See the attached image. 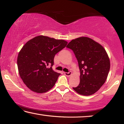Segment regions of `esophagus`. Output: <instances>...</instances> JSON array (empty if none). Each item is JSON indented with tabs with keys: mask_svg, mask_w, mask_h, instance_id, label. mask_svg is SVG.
Masks as SVG:
<instances>
[{
	"mask_svg": "<svg viewBox=\"0 0 124 124\" xmlns=\"http://www.w3.org/2000/svg\"><path fill=\"white\" fill-rule=\"evenodd\" d=\"M65 75L67 76V77H70V76L71 75V72H69V73H64Z\"/></svg>",
	"mask_w": 124,
	"mask_h": 124,
	"instance_id": "34e87169",
	"label": "esophagus"
}]
</instances>
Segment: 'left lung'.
Returning <instances> with one entry per match:
<instances>
[{"mask_svg": "<svg viewBox=\"0 0 124 124\" xmlns=\"http://www.w3.org/2000/svg\"><path fill=\"white\" fill-rule=\"evenodd\" d=\"M66 47L73 51L80 71L79 84L73 89L84 96L94 94L103 85L110 70L106 50L100 44L84 37L72 40Z\"/></svg>", "mask_w": 124, "mask_h": 124, "instance_id": "obj_1", "label": "left lung"}]
</instances>
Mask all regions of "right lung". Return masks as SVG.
<instances>
[{"label": "right lung", "instance_id": "1", "mask_svg": "<svg viewBox=\"0 0 124 124\" xmlns=\"http://www.w3.org/2000/svg\"><path fill=\"white\" fill-rule=\"evenodd\" d=\"M67 44L64 40L39 35L23 46L17 64L21 79L28 88L34 92L44 93L54 86L60 75L52 69L54 56ZM48 65L51 67L47 68Z\"/></svg>", "mask_w": 124, "mask_h": 124}]
</instances>
